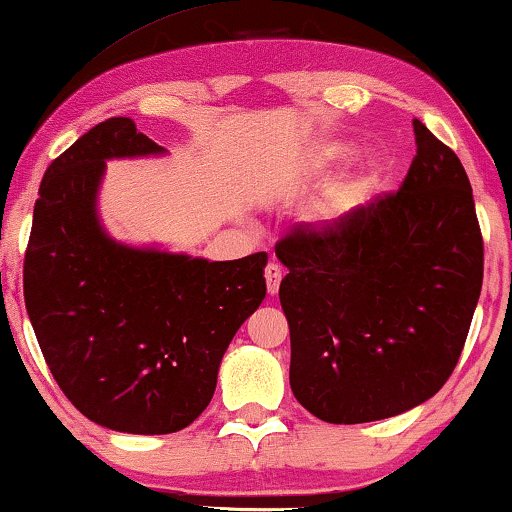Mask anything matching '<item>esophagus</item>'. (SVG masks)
<instances>
[{"label": "esophagus", "mask_w": 512, "mask_h": 512, "mask_svg": "<svg viewBox=\"0 0 512 512\" xmlns=\"http://www.w3.org/2000/svg\"><path fill=\"white\" fill-rule=\"evenodd\" d=\"M282 277H284V270L279 268L277 263H268V268H265V284H268V293L270 296H275L279 291V284H282Z\"/></svg>", "instance_id": "1"}]
</instances>
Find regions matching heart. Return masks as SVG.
<instances>
[{
  "label": "heart",
  "mask_w": 512,
  "mask_h": 512,
  "mask_svg": "<svg viewBox=\"0 0 512 512\" xmlns=\"http://www.w3.org/2000/svg\"><path fill=\"white\" fill-rule=\"evenodd\" d=\"M349 153H352V151L345 149V146H335V149L328 151V158L338 163V160H345V158L349 156ZM380 181H382V167L377 165V163H370V165L366 167V170H363L361 177L356 179V184L347 188L345 198H349V200L361 198V195L375 191V188L380 186ZM338 209H340V202H331V205H328V207L324 209V216H328V219H331V216L338 214Z\"/></svg>",
  "instance_id": "heart-1"
}]
</instances>
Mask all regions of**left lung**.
<instances>
[{"mask_svg":"<svg viewBox=\"0 0 512 512\" xmlns=\"http://www.w3.org/2000/svg\"><path fill=\"white\" fill-rule=\"evenodd\" d=\"M396 193L275 244L289 275L291 391L331 424L394 417L429 401L457 366L478 305L485 249L471 181L422 121Z\"/></svg>","mask_w":512,"mask_h":512,"instance_id":"left-lung-1","label":"left lung"}]
</instances>
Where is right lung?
<instances>
[{"label": "right lung", "instance_id": "1", "mask_svg": "<svg viewBox=\"0 0 512 512\" xmlns=\"http://www.w3.org/2000/svg\"><path fill=\"white\" fill-rule=\"evenodd\" d=\"M125 116L48 165L25 251V307L76 410L123 433L186 429L212 401L223 354L265 298L268 254L205 261L132 249L97 221L109 158L163 153Z\"/></svg>", "mask_w": 512, "mask_h": 512}]
</instances>
